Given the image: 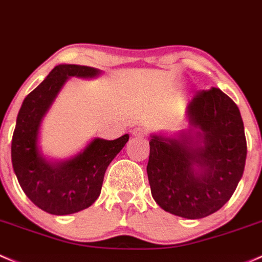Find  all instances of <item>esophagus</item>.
<instances>
[{
	"instance_id": "esophagus-1",
	"label": "esophagus",
	"mask_w": 262,
	"mask_h": 262,
	"mask_svg": "<svg viewBox=\"0 0 262 262\" xmlns=\"http://www.w3.org/2000/svg\"><path fill=\"white\" fill-rule=\"evenodd\" d=\"M132 134L134 137H147V130L144 128H142V126H137V128H134L132 130Z\"/></svg>"
}]
</instances>
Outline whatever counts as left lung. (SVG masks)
Segmentation results:
<instances>
[{"label": "left lung", "instance_id": "left-lung-1", "mask_svg": "<svg viewBox=\"0 0 262 262\" xmlns=\"http://www.w3.org/2000/svg\"><path fill=\"white\" fill-rule=\"evenodd\" d=\"M191 136L149 140L147 173L152 196L164 211L196 220L219 211L235 192L247 154L244 122L237 105L219 88L200 90L187 106ZM200 166V172L194 164Z\"/></svg>", "mask_w": 262, "mask_h": 262}]
</instances>
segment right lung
<instances>
[{"instance_id": "1", "label": "right lung", "mask_w": 262, "mask_h": 262, "mask_svg": "<svg viewBox=\"0 0 262 262\" xmlns=\"http://www.w3.org/2000/svg\"><path fill=\"white\" fill-rule=\"evenodd\" d=\"M99 71L80 65L55 66L36 89L25 98L11 144V159L22 191L38 208L51 214H70L95 202L110 162L129 136L115 140L96 138L84 152L60 164H50L37 150L40 123L69 76L92 78Z\"/></svg>"}]
</instances>
